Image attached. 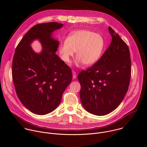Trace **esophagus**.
<instances>
[{
	"instance_id": "obj_1",
	"label": "esophagus",
	"mask_w": 147,
	"mask_h": 147,
	"mask_svg": "<svg viewBox=\"0 0 147 147\" xmlns=\"http://www.w3.org/2000/svg\"><path fill=\"white\" fill-rule=\"evenodd\" d=\"M73 78L75 79L76 78V73L75 71H73Z\"/></svg>"
}]
</instances>
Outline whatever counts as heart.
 I'll return each instance as SVG.
<instances>
[{
	"label": "heart",
	"instance_id": "1",
	"mask_svg": "<svg viewBox=\"0 0 147 147\" xmlns=\"http://www.w3.org/2000/svg\"><path fill=\"white\" fill-rule=\"evenodd\" d=\"M104 47L101 35L87 30L76 31L69 35L59 47L60 58L69 63L76 52L78 62L86 66L91 65L99 59Z\"/></svg>",
	"mask_w": 147,
	"mask_h": 147
}]
</instances>
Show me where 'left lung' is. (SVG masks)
<instances>
[{"label":"left lung","mask_w":147,"mask_h":147,"mask_svg":"<svg viewBox=\"0 0 147 147\" xmlns=\"http://www.w3.org/2000/svg\"><path fill=\"white\" fill-rule=\"evenodd\" d=\"M109 48L98 61L78 75L80 99L87 111L106 115L117 108L127 92L131 77V58L127 45L110 27Z\"/></svg>","instance_id":"8db88e82"}]
</instances>
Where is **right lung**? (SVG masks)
<instances>
[{"instance_id":"right-lung-1","label":"right lung","mask_w":147,"mask_h":147,"mask_svg":"<svg viewBox=\"0 0 147 147\" xmlns=\"http://www.w3.org/2000/svg\"><path fill=\"white\" fill-rule=\"evenodd\" d=\"M56 22L32 27L17 46L12 63V78L17 96L33 113L44 115L56 109L62 95L71 82L69 66L55 53L59 41L52 33L62 27ZM39 39L43 49L35 53L30 45Z\"/></svg>"}]
</instances>
